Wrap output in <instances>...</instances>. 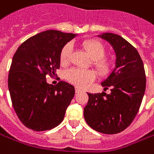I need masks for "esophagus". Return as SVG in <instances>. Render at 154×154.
Listing matches in <instances>:
<instances>
[{"label": "esophagus", "mask_w": 154, "mask_h": 154, "mask_svg": "<svg viewBox=\"0 0 154 154\" xmlns=\"http://www.w3.org/2000/svg\"><path fill=\"white\" fill-rule=\"evenodd\" d=\"M75 91H76V93H79V92H81V91H82V89H81L80 88L76 87L75 88Z\"/></svg>", "instance_id": "34e87169"}]
</instances>
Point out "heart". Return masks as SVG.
Listing matches in <instances>:
<instances>
[{
	"label": "heart",
	"instance_id": "1",
	"mask_svg": "<svg viewBox=\"0 0 154 154\" xmlns=\"http://www.w3.org/2000/svg\"><path fill=\"white\" fill-rule=\"evenodd\" d=\"M83 49L86 51L88 55L92 60L93 65L96 72L100 76L107 75L112 69V62L106 58L105 55V48L104 46L98 42L94 40L85 41L82 44ZM72 53V46L66 44L64 46L60 52V62L62 65H66L70 60V56ZM66 77L69 82L73 84L84 87L94 79L95 75L90 70H80L77 68H72L66 72Z\"/></svg>",
	"mask_w": 154,
	"mask_h": 154
}]
</instances>
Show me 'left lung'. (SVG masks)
I'll return each mask as SVG.
<instances>
[{
  "instance_id": "1",
  "label": "left lung",
  "mask_w": 154,
  "mask_h": 154,
  "mask_svg": "<svg viewBox=\"0 0 154 154\" xmlns=\"http://www.w3.org/2000/svg\"><path fill=\"white\" fill-rule=\"evenodd\" d=\"M98 37L112 47L115 67L101 85L111 93L88 94L84 119L98 132L112 135L125 130L139 111L146 89V75L139 53L121 35L102 33Z\"/></svg>"
}]
</instances>
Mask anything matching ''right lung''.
I'll return each mask as SVG.
<instances>
[{"instance_id": "1", "label": "right lung", "mask_w": 154, "mask_h": 154, "mask_svg": "<svg viewBox=\"0 0 154 154\" xmlns=\"http://www.w3.org/2000/svg\"><path fill=\"white\" fill-rule=\"evenodd\" d=\"M75 36L77 34L46 30L27 39L14 54L8 89L17 116L30 130H49L64 119L75 88L64 81L53 86L46 76L55 74L62 48Z\"/></svg>"}]
</instances>
